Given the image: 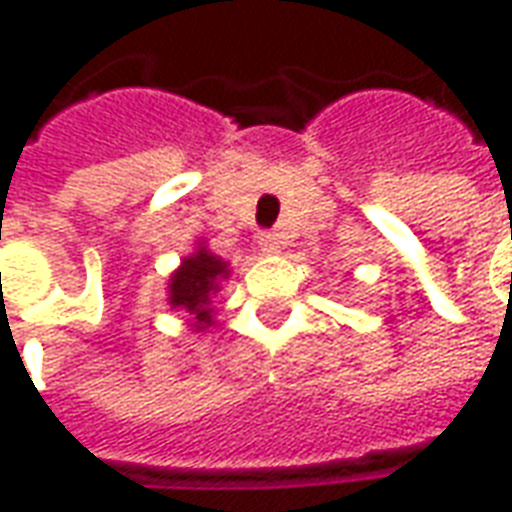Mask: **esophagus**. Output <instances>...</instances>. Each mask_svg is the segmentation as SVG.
Returning <instances> with one entry per match:
<instances>
[{
	"label": "esophagus",
	"mask_w": 512,
	"mask_h": 512,
	"mask_svg": "<svg viewBox=\"0 0 512 512\" xmlns=\"http://www.w3.org/2000/svg\"><path fill=\"white\" fill-rule=\"evenodd\" d=\"M259 245H262L264 253H278V248H281V242H278V236L276 234H262L259 236Z\"/></svg>",
	"instance_id": "34e87169"
}]
</instances>
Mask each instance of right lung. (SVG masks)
I'll return each instance as SVG.
<instances>
[{
  "label": "right lung",
  "mask_w": 512,
  "mask_h": 512,
  "mask_svg": "<svg viewBox=\"0 0 512 512\" xmlns=\"http://www.w3.org/2000/svg\"><path fill=\"white\" fill-rule=\"evenodd\" d=\"M222 278H228V262L206 248H197L169 278V306L195 315L197 331L209 329L214 315L211 298L220 290Z\"/></svg>",
  "instance_id": "add662e5"
}]
</instances>
